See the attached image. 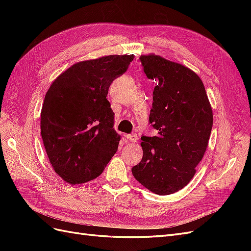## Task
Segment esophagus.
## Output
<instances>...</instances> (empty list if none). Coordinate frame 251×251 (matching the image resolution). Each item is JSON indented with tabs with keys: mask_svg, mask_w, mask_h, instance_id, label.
<instances>
[{
	"mask_svg": "<svg viewBox=\"0 0 251 251\" xmlns=\"http://www.w3.org/2000/svg\"><path fill=\"white\" fill-rule=\"evenodd\" d=\"M126 139L128 140V141H131V142H136L137 141V135H135V134H128V135H126Z\"/></svg>",
	"mask_w": 251,
	"mask_h": 251,
	"instance_id": "esophagus-1",
	"label": "esophagus"
}]
</instances>
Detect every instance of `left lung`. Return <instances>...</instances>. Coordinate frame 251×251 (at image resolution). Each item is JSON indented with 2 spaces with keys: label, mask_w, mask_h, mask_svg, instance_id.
<instances>
[{
  "label": "left lung",
  "mask_w": 251,
  "mask_h": 251,
  "mask_svg": "<svg viewBox=\"0 0 251 251\" xmlns=\"http://www.w3.org/2000/svg\"><path fill=\"white\" fill-rule=\"evenodd\" d=\"M142 70L155 79L149 124L158 131L141 136V161L132 168L135 179L157 195L183 188L206 151L212 111L200 77L188 68L161 56L141 55Z\"/></svg>",
  "instance_id": "left-lung-1"
}]
</instances>
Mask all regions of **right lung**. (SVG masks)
Segmentation results:
<instances>
[{
	"label": "right lung",
	"instance_id": "add662e5",
	"mask_svg": "<svg viewBox=\"0 0 251 251\" xmlns=\"http://www.w3.org/2000/svg\"><path fill=\"white\" fill-rule=\"evenodd\" d=\"M134 58L109 55L74 64L52 82L41 113V134L53 170L70 184L97 178L118 150L107 100L114 79Z\"/></svg>",
	"mask_w": 251,
	"mask_h": 251
}]
</instances>
